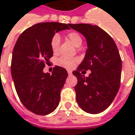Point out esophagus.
<instances>
[{"label":"esophagus","mask_w":135,"mask_h":135,"mask_svg":"<svg viewBox=\"0 0 135 135\" xmlns=\"http://www.w3.org/2000/svg\"><path fill=\"white\" fill-rule=\"evenodd\" d=\"M67 71H68V74H69V75H71V74H72V71H71V70H68Z\"/></svg>","instance_id":"1"}]
</instances>
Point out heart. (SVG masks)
I'll list each match as a JSON object with an SVG mask.
<instances>
[{"mask_svg": "<svg viewBox=\"0 0 135 135\" xmlns=\"http://www.w3.org/2000/svg\"><path fill=\"white\" fill-rule=\"evenodd\" d=\"M67 37L70 40L72 44L76 46L79 47L80 45H82L83 39L81 36L77 32H69L67 34ZM60 45V36L58 34L53 35L50 40V47H51L52 51L54 53H56L58 51ZM78 62V59L77 58H71V57H66V56H63L58 58V64L61 66L62 67L66 68V69H71L75 66V64Z\"/></svg>", "mask_w": 135, "mask_h": 135, "instance_id": "b5f03b06", "label": "heart"}]
</instances>
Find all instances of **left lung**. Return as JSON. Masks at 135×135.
I'll return each instance as SVG.
<instances>
[{"label": "left lung", "mask_w": 135, "mask_h": 135, "mask_svg": "<svg viewBox=\"0 0 135 135\" xmlns=\"http://www.w3.org/2000/svg\"><path fill=\"white\" fill-rule=\"evenodd\" d=\"M83 35L88 49L83 61L72 74L77 79L76 100L82 110L90 114L103 112L114 100L120 85L122 61L117 46L107 33L90 24H70ZM91 70L88 77L81 70Z\"/></svg>", "instance_id": "8db88e82"}]
</instances>
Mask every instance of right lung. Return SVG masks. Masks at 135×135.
Instances as JSON below:
<instances>
[{"instance_id":"add662e5","label":"right lung","mask_w":135,"mask_h":135,"mask_svg":"<svg viewBox=\"0 0 135 135\" xmlns=\"http://www.w3.org/2000/svg\"><path fill=\"white\" fill-rule=\"evenodd\" d=\"M69 25L37 23L22 32L15 45L11 72L15 89L22 104L36 115H48L58 106L67 71L55 66L50 74L43 69L53 54L52 37L57 32L70 29Z\"/></svg>"}]
</instances>
